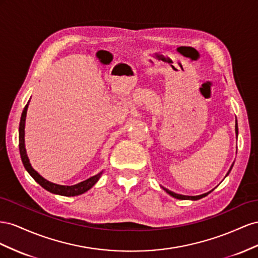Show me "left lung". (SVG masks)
<instances>
[{"label":"left lung","instance_id":"1","mask_svg":"<svg viewBox=\"0 0 258 258\" xmlns=\"http://www.w3.org/2000/svg\"><path fill=\"white\" fill-rule=\"evenodd\" d=\"M235 132H237V133H238V124H235ZM230 171H231V168H230ZM164 190L166 191V192H167L168 195H171L173 198L180 199V200H199V199H202L203 197L208 196V194H210V192H211V191H210V192H208V194H204V195H200V196L191 197V196H182V195L175 194V192H173V191H170V190H167V189H165V188H164Z\"/></svg>","mask_w":258,"mask_h":258}]
</instances>
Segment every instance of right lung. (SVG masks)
Segmentation results:
<instances>
[{"mask_svg": "<svg viewBox=\"0 0 258 258\" xmlns=\"http://www.w3.org/2000/svg\"><path fill=\"white\" fill-rule=\"evenodd\" d=\"M29 101H28V104H29ZM28 104L26 105L23 113H21V119H20V123H19V151H20L21 161H23L24 166L27 170V172L32 176V178L36 182L40 183V185L44 189H46L51 194L60 195V196H64V197H75V196H79V195H82V194L86 192L88 189H91L95 185V183L97 182L101 173L98 175H95V176H93V177L88 178L82 182H79V183H77V185L60 186V185H56V183L49 182L48 180L44 179L39 173H36L32 168L30 162H29V159L27 157V152H26V148H25V122H26Z\"/></svg>", "mask_w": 258, "mask_h": 258, "instance_id": "right-lung-1", "label": "right lung"}]
</instances>
